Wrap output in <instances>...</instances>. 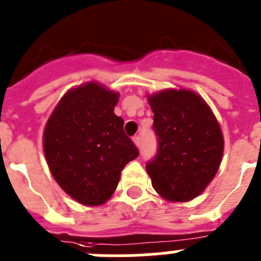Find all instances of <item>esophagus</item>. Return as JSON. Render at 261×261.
Wrapping results in <instances>:
<instances>
[{
	"label": "esophagus",
	"mask_w": 261,
	"mask_h": 261,
	"mask_svg": "<svg viewBox=\"0 0 261 261\" xmlns=\"http://www.w3.org/2000/svg\"><path fill=\"white\" fill-rule=\"evenodd\" d=\"M133 142L135 143V145L136 147H140V138H139V136H134L133 138Z\"/></svg>",
	"instance_id": "1"
}]
</instances>
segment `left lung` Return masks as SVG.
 <instances>
[{"label": "left lung", "instance_id": "obj_1", "mask_svg": "<svg viewBox=\"0 0 261 261\" xmlns=\"http://www.w3.org/2000/svg\"><path fill=\"white\" fill-rule=\"evenodd\" d=\"M158 139L155 157L147 164L154 191L171 202H188L218 172L224 138L207 103L191 90H162L148 96Z\"/></svg>", "mask_w": 261, "mask_h": 261}]
</instances>
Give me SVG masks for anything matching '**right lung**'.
<instances>
[{
	"label": "right lung",
	"instance_id": "add662e5",
	"mask_svg": "<svg viewBox=\"0 0 261 261\" xmlns=\"http://www.w3.org/2000/svg\"><path fill=\"white\" fill-rule=\"evenodd\" d=\"M118 92L97 82L70 89L43 131V152L60 188L74 201L99 206L111 198L123 167L139 155L114 114Z\"/></svg>",
	"mask_w": 261,
	"mask_h": 261
}]
</instances>
